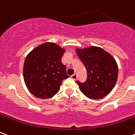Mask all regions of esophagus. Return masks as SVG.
Returning a JSON list of instances; mask_svg holds the SVG:
<instances>
[{"instance_id": "34e87169", "label": "esophagus", "mask_w": 135, "mask_h": 135, "mask_svg": "<svg viewBox=\"0 0 135 135\" xmlns=\"http://www.w3.org/2000/svg\"><path fill=\"white\" fill-rule=\"evenodd\" d=\"M71 78H72L73 80H76V79H77V75L76 74H74L73 75L71 76Z\"/></svg>"}]
</instances>
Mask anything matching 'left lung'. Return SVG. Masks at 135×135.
<instances>
[{"label":"left lung","instance_id":"obj_1","mask_svg":"<svg viewBox=\"0 0 135 135\" xmlns=\"http://www.w3.org/2000/svg\"><path fill=\"white\" fill-rule=\"evenodd\" d=\"M76 52L87 73V80L84 83L76 82L80 91L93 100L105 97L117 82L118 68L115 60L99 47L77 49Z\"/></svg>","mask_w":135,"mask_h":135}]
</instances>
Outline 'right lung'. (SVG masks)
<instances>
[{
    "instance_id": "right-lung-1",
    "label": "right lung",
    "mask_w": 135,
    "mask_h": 135,
    "mask_svg": "<svg viewBox=\"0 0 135 135\" xmlns=\"http://www.w3.org/2000/svg\"><path fill=\"white\" fill-rule=\"evenodd\" d=\"M65 50L47 42L33 49L25 59L23 74L26 87L37 98L48 99L59 91L63 80L69 78L61 62Z\"/></svg>"
}]
</instances>
